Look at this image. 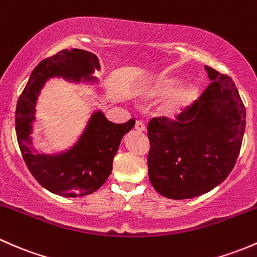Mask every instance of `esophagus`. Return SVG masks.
Listing matches in <instances>:
<instances>
[{
	"label": "esophagus",
	"instance_id": "esophagus-1",
	"mask_svg": "<svg viewBox=\"0 0 257 257\" xmlns=\"http://www.w3.org/2000/svg\"><path fill=\"white\" fill-rule=\"evenodd\" d=\"M135 128H136V131H139V132L146 131V126H145V123L140 120H137L136 123H135Z\"/></svg>",
	"mask_w": 257,
	"mask_h": 257
}]
</instances>
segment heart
<instances>
[{"instance_id": "heart-1", "label": "heart", "mask_w": 257, "mask_h": 257, "mask_svg": "<svg viewBox=\"0 0 257 257\" xmlns=\"http://www.w3.org/2000/svg\"><path fill=\"white\" fill-rule=\"evenodd\" d=\"M183 79L176 75H162L151 89L152 97H166L161 106V113L176 120L192 109L200 99V89L194 84H184Z\"/></svg>"}]
</instances>
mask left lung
I'll list each match as a JSON object with an SVG mask.
<instances>
[{
	"label": "left lung",
	"mask_w": 257,
	"mask_h": 257,
	"mask_svg": "<svg viewBox=\"0 0 257 257\" xmlns=\"http://www.w3.org/2000/svg\"><path fill=\"white\" fill-rule=\"evenodd\" d=\"M211 83L177 121L148 123V177L169 199H190L225 181L241 148L246 111L230 76L205 67Z\"/></svg>",
	"instance_id": "1"
}]
</instances>
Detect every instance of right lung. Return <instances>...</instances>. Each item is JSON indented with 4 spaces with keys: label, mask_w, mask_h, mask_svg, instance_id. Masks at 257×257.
<instances>
[{
    "label": "right lung",
    "mask_w": 257,
    "mask_h": 257,
    "mask_svg": "<svg viewBox=\"0 0 257 257\" xmlns=\"http://www.w3.org/2000/svg\"><path fill=\"white\" fill-rule=\"evenodd\" d=\"M99 58L83 49H65L42 60L32 71L16 109V135L26 165L42 187L62 197H84L106 182L121 140L135 126L112 123L101 110H95L75 144L57 153H39L33 146V122L42 89L50 78L70 83L97 84Z\"/></svg>",
    "instance_id": "obj_1"
}]
</instances>
